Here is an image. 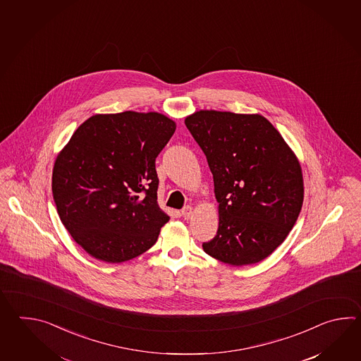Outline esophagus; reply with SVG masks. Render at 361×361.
<instances>
[{"instance_id":"34e87169","label":"esophagus","mask_w":361,"mask_h":361,"mask_svg":"<svg viewBox=\"0 0 361 361\" xmlns=\"http://www.w3.org/2000/svg\"><path fill=\"white\" fill-rule=\"evenodd\" d=\"M192 214H193V207H190V205H187V207H183V210H182V215H183L184 219H190Z\"/></svg>"}]
</instances>
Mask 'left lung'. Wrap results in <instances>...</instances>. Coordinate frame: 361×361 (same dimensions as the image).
<instances>
[{"instance_id": "left-lung-1", "label": "left lung", "mask_w": 361, "mask_h": 361, "mask_svg": "<svg viewBox=\"0 0 361 361\" xmlns=\"http://www.w3.org/2000/svg\"><path fill=\"white\" fill-rule=\"evenodd\" d=\"M184 123L207 156L219 202L218 231L204 252L238 267L263 261L298 219L305 193L298 157L258 114L201 109Z\"/></svg>"}]
</instances>
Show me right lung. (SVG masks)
Masks as SVG:
<instances>
[{"instance_id": "right-lung-1", "label": "right lung", "mask_w": 361, "mask_h": 361, "mask_svg": "<svg viewBox=\"0 0 361 361\" xmlns=\"http://www.w3.org/2000/svg\"><path fill=\"white\" fill-rule=\"evenodd\" d=\"M177 123L159 112L98 114L56 156L51 190L71 236L98 261L147 252L169 222L157 202L156 157Z\"/></svg>"}]
</instances>
